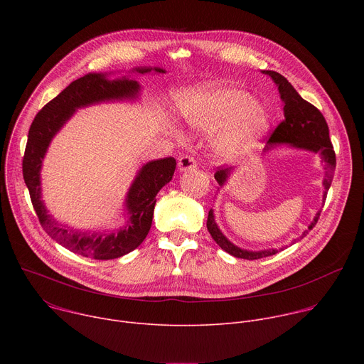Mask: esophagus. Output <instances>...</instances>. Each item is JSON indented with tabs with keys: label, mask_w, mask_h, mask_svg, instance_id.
<instances>
[{
	"label": "esophagus",
	"mask_w": 364,
	"mask_h": 364,
	"mask_svg": "<svg viewBox=\"0 0 364 364\" xmlns=\"http://www.w3.org/2000/svg\"><path fill=\"white\" fill-rule=\"evenodd\" d=\"M197 163L193 157H190V155H181V157L178 159V170L180 171H186V170H193L196 168Z\"/></svg>",
	"instance_id": "34e87169"
}]
</instances>
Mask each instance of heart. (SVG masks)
Returning a JSON list of instances; mask_svg holds the SVG:
<instances>
[{"instance_id": "obj_1", "label": "heart", "mask_w": 364, "mask_h": 364, "mask_svg": "<svg viewBox=\"0 0 364 364\" xmlns=\"http://www.w3.org/2000/svg\"><path fill=\"white\" fill-rule=\"evenodd\" d=\"M181 109L190 124L216 129L230 124L220 139V151L236 155L256 144L269 127V117L255 97L236 87H203L181 99Z\"/></svg>"}]
</instances>
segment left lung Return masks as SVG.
Listing matches in <instances>:
<instances>
[{
	"label": "left lung",
	"mask_w": 364,
	"mask_h": 364,
	"mask_svg": "<svg viewBox=\"0 0 364 364\" xmlns=\"http://www.w3.org/2000/svg\"><path fill=\"white\" fill-rule=\"evenodd\" d=\"M264 73L269 75L274 79V82L278 86L279 93H281V99L285 103V107H284L285 119L272 131L268 142L269 144H291L292 146H296V148H304V149H309L313 152L321 154L323 160L326 163L324 164L326 170H327V174L324 178V196H323V198L326 200L327 191L331 186V181L334 177V170H336V152H334L333 144L330 141L328 125L326 122V118L314 105H311L309 102L302 99L299 96V93L294 89V86L282 75H279L274 70H264ZM230 171H232V168L218 167V171L215 173V178L218 180V183L220 186H223V183L226 181ZM320 213L321 212H318L316 215L314 220L311 222V225L308 226V230H311L317 225V222L320 219ZM207 230H209L213 240L223 250H226L228 253H230L236 257L253 261V259H261V257H267V256H272V255L278 253L277 249L249 252V250H243V249L235 246L219 230V228L215 222L213 210H210L209 216H207ZM308 230H305L302 233V236H305L308 233Z\"/></svg>",
	"instance_id": "obj_1"
}]
</instances>
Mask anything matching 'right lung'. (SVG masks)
Segmentation results:
<instances>
[{"mask_svg": "<svg viewBox=\"0 0 364 364\" xmlns=\"http://www.w3.org/2000/svg\"><path fill=\"white\" fill-rule=\"evenodd\" d=\"M139 73L151 72L149 68L136 69ZM155 72L164 73L163 69ZM139 85L129 79L108 80L103 75L89 73L72 82L55 99L38 111L31 122L27 145L23 157V177L30 193V198L41 228L66 249L82 255L85 257L108 261V259L121 257L136 249L146 237L154 215L155 196L173 178L176 170V160L173 157L155 160L142 167L136 176L127 200L129 220L127 226L115 233H85L75 232L70 228L62 226L50 215L40 200V168L46 149L62 128V125L73 115L75 109L90 105V103L135 97Z\"/></svg>", "mask_w": 364, "mask_h": 364, "instance_id": "1", "label": "right lung"}]
</instances>
